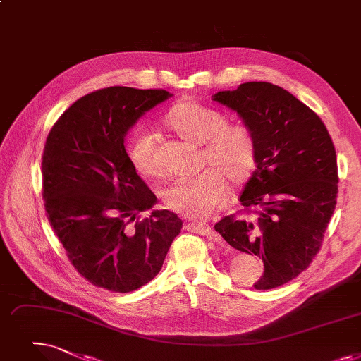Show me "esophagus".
<instances>
[{"instance_id":"1","label":"esophagus","mask_w":361,"mask_h":361,"mask_svg":"<svg viewBox=\"0 0 361 361\" xmlns=\"http://www.w3.org/2000/svg\"><path fill=\"white\" fill-rule=\"evenodd\" d=\"M187 230L195 231L197 234H202V236H214V230L211 226L203 224V223H195V221H189L185 223L184 226Z\"/></svg>"}]
</instances>
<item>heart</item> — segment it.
Wrapping results in <instances>:
<instances>
[{
  "mask_svg": "<svg viewBox=\"0 0 361 361\" xmlns=\"http://www.w3.org/2000/svg\"><path fill=\"white\" fill-rule=\"evenodd\" d=\"M165 122L184 140L203 145L202 161L209 166L193 177L177 178L164 192L166 208L187 218L209 216L228 193L226 177L243 184L254 174L258 158L257 138L243 123H228L224 114L195 100L177 103ZM127 156L134 169L145 177L159 176L154 156V137L143 127L127 140Z\"/></svg>",
  "mask_w": 361,
  "mask_h": 361,
  "instance_id": "obj_1",
  "label": "heart"
}]
</instances>
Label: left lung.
<instances>
[{
	"instance_id": "8db88e82",
	"label": "left lung",
	"mask_w": 361,
	"mask_h": 361,
	"mask_svg": "<svg viewBox=\"0 0 361 361\" xmlns=\"http://www.w3.org/2000/svg\"><path fill=\"white\" fill-rule=\"evenodd\" d=\"M212 100L236 111L258 145L257 168L240 195V216H224L215 230L234 249L262 258L255 289L281 286L314 259L335 211L334 142L314 111L270 82H245Z\"/></svg>"
}]
</instances>
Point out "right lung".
<instances>
[{"label":"right lung","instance_id":"right-lung-1","mask_svg":"<svg viewBox=\"0 0 361 361\" xmlns=\"http://www.w3.org/2000/svg\"><path fill=\"white\" fill-rule=\"evenodd\" d=\"M171 94L107 87L76 100L45 140L47 216L76 271L97 288L133 292L158 274L181 231L177 214L146 216L156 196L131 165L123 138L135 121Z\"/></svg>","mask_w":361,"mask_h":361}]
</instances>
